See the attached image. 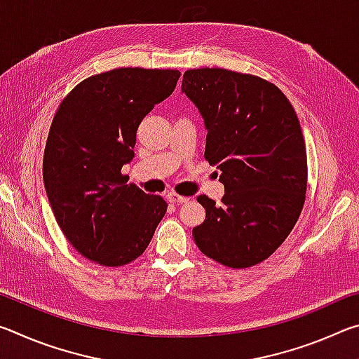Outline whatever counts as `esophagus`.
Returning <instances> with one entry per match:
<instances>
[{"label": "esophagus", "instance_id": "1", "mask_svg": "<svg viewBox=\"0 0 359 359\" xmlns=\"http://www.w3.org/2000/svg\"><path fill=\"white\" fill-rule=\"evenodd\" d=\"M166 196H168V201H169V203H175V204H184V203L190 201V198L180 196V194L174 193V191H169V193L166 194Z\"/></svg>", "mask_w": 359, "mask_h": 359}]
</instances>
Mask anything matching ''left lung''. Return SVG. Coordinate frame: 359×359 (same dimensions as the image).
Masks as SVG:
<instances>
[{
	"label": "left lung",
	"instance_id": "8db88e82",
	"mask_svg": "<svg viewBox=\"0 0 359 359\" xmlns=\"http://www.w3.org/2000/svg\"><path fill=\"white\" fill-rule=\"evenodd\" d=\"M185 93L204 118V158L220 171L222 204L201 194L205 220L193 238L205 257L244 269L288 238L307 191L299 120L274 83L222 68L185 71Z\"/></svg>",
	"mask_w": 359,
	"mask_h": 359
}]
</instances>
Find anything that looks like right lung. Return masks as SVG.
<instances>
[{
	"mask_svg": "<svg viewBox=\"0 0 359 359\" xmlns=\"http://www.w3.org/2000/svg\"><path fill=\"white\" fill-rule=\"evenodd\" d=\"M177 69L118 68L85 79L62 101L48 131L42 175L66 239L82 257L115 267L145 252L165 217L161 196L126 185L136 131L174 92Z\"/></svg>",
	"mask_w": 359,
	"mask_h": 359,
	"instance_id": "1",
	"label": "right lung"
}]
</instances>
